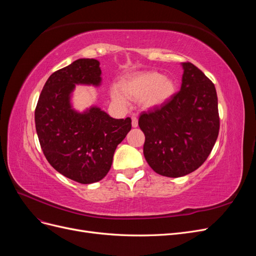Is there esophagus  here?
Here are the masks:
<instances>
[{"label":"esophagus","mask_w":256,"mask_h":256,"mask_svg":"<svg viewBox=\"0 0 256 256\" xmlns=\"http://www.w3.org/2000/svg\"><path fill=\"white\" fill-rule=\"evenodd\" d=\"M131 125H132L134 128L138 127V118H136V116H132V118H131Z\"/></svg>","instance_id":"esophagus-1"}]
</instances>
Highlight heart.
Listing matches in <instances>:
<instances>
[{"label":"heart","mask_w":256,"mask_h":256,"mask_svg":"<svg viewBox=\"0 0 256 256\" xmlns=\"http://www.w3.org/2000/svg\"><path fill=\"white\" fill-rule=\"evenodd\" d=\"M176 85L159 72L148 70L125 76L113 88L112 99L116 104H125L127 99L138 100L144 109H154L166 104L175 95Z\"/></svg>","instance_id":"heart-1"}]
</instances>
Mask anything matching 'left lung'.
I'll return each mask as SVG.
<instances>
[{
  "label": "left lung",
  "instance_id": "left-lung-1",
  "mask_svg": "<svg viewBox=\"0 0 256 256\" xmlns=\"http://www.w3.org/2000/svg\"><path fill=\"white\" fill-rule=\"evenodd\" d=\"M182 66L180 90L166 104L142 113L138 118L145 134L147 164L166 177L184 176L202 166L220 128L214 83L189 62Z\"/></svg>",
  "mask_w": 256,
  "mask_h": 256
}]
</instances>
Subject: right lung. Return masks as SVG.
<instances>
[{"label":"right lung","mask_w":256,"mask_h":256,"mask_svg":"<svg viewBox=\"0 0 256 256\" xmlns=\"http://www.w3.org/2000/svg\"><path fill=\"white\" fill-rule=\"evenodd\" d=\"M99 65L94 58H79L53 72L35 110L36 132L46 159L58 173L80 184L102 180L116 147L131 129L129 118H113L96 106L84 112L72 108L76 84H102Z\"/></svg>","instance_id":"obj_1"}]
</instances>
